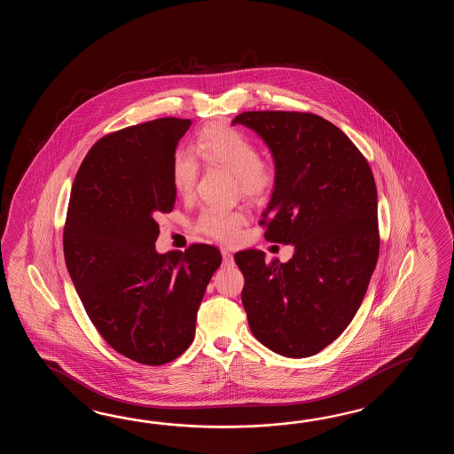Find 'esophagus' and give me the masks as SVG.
<instances>
[{"instance_id": "1", "label": "esophagus", "mask_w": 454, "mask_h": 454, "mask_svg": "<svg viewBox=\"0 0 454 454\" xmlns=\"http://www.w3.org/2000/svg\"><path fill=\"white\" fill-rule=\"evenodd\" d=\"M221 253H223V260L225 266H231V264H233V254H231V251L227 250V248H223Z\"/></svg>"}]
</instances>
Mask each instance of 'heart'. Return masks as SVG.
Wrapping results in <instances>:
<instances>
[{"label": "heart", "mask_w": 454, "mask_h": 454, "mask_svg": "<svg viewBox=\"0 0 454 454\" xmlns=\"http://www.w3.org/2000/svg\"><path fill=\"white\" fill-rule=\"evenodd\" d=\"M193 154L178 151L172 160V180L176 193L188 196L198 180L200 164L219 165L235 175L241 194L261 198L276 182L274 167L260 159V151L248 136L229 125L207 126L194 139ZM245 214L239 209L206 207L198 219L196 229L214 240L231 243L239 239Z\"/></svg>", "instance_id": "heart-1"}]
</instances>
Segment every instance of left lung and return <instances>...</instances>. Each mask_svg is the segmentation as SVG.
Listing matches in <instances>:
<instances>
[{"instance_id": "1", "label": "left lung", "mask_w": 454, "mask_h": 454, "mask_svg": "<svg viewBox=\"0 0 454 454\" xmlns=\"http://www.w3.org/2000/svg\"><path fill=\"white\" fill-rule=\"evenodd\" d=\"M231 125L270 147L276 182L266 240L294 245L287 262L239 251L251 333L284 357H309L356 317L380 251L377 186L367 159L338 126L301 112H243Z\"/></svg>"}]
</instances>
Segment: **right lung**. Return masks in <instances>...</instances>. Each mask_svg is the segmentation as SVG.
Segmentation results:
<instances>
[{
    "mask_svg": "<svg viewBox=\"0 0 454 454\" xmlns=\"http://www.w3.org/2000/svg\"><path fill=\"white\" fill-rule=\"evenodd\" d=\"M190 125L168 116L104 136L69 198L63 250L77 295L106 344L143 365H164L190 348L223 261L204 243L155 251V217L174 209L172 160Z\"/></svg>",
    "mask_w": 454,
    "mask_h": 454,
    "instance_id": "add662e5",
    "label": "right lung"
}]
</instances>
